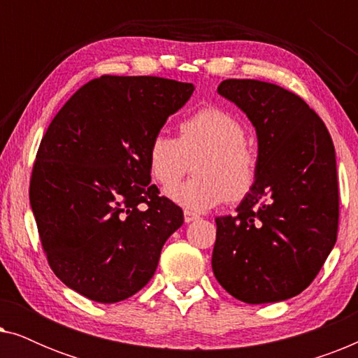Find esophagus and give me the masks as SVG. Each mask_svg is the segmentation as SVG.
Returning a JSON list of instances; mask_svg holds the SVG:
<instances>
[{
    "mask_svg": "<svg viewBox=\"0 0 358 358\" xmlns=\"http://www.w3.org/2000/svg\"><path fill=\"white\" fill-rule=\"evenodd\" d=\"M195 220H199V215L194 213V212H189V210H185L184 212V222L185 223H192Z\"/></svg>",
    "mask_w": 358,
    "mask_h": 358,
    "instance_id": "1",
    "label": "esophagus"
}]
</instances>
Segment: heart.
<instances>
[{
    "label": "heart",
    "mask_w": 358,
    "mask_h": 358,
    "mask_svg": "<svg viewBox=\"0 0 358 358\" xmlns=\"http://www.w3.org/2000/svg\"><path fill=\"white\" fill-rule=\"evenodd\" d=\"M199 155L198 159L196 156ZM196 157L198 178L168 190L180 207L203 212L249 194L256 180V155L246 141L241 120L217 106L203 107L179 124V138L156 134L148 146L151 176L164 189L185 173Z\"/></svg>",
    "instance_id": "obj_1"
}]
</instances>
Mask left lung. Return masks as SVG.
Instances as JSON below:
<instances>
[{
    "label": "left lung",
    "instance_id": "1",
    "mask_svg": "<svg viewBox=\"0 0 358 358\" xmlns=\"http://www.w3.org/2000/svg\"><path fill=\"white\" fill-rule=\"evenodd\" d=\"M218 94L256 129V180L236 215L217 217L212 268L249 305L293 298L315 280L339 222L336 151L301 97L257 80H224Z\"/></svg>",
    "mask_w": 358,
    "mask_h": 358
}]
</instances>
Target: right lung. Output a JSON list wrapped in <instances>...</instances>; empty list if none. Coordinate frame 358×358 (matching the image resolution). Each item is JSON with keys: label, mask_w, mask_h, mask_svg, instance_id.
Listing matches in <instances>:
<instances>
[{"label": "right lung", "mask_w": 358, "mask_h": 358, "mask_svg": "<svg viewBox=\"0 0 358 358\" xmlns=\"http://www.w3.org/2000/svg\"><path fill=\"white\" fill-rule=\"evenodd\" d=\"M192 92L164 78L101 76L48 125L29 199L48 264L68 288L117 303L155 275L184 213L150 184L148 146Z\"/></svg>", "instance_id": "obj_1"}]
</instances>
